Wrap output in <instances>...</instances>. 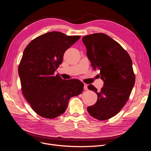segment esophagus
<instances>
[{"label":"esophagus","mask_w":151,"mask_h":151,"mask_svg":"<svg viewBox=\"0 0 151 151\" xmlns=\"http://www.w3.org/2000/svg\"><path fill=\"white\" fill-rule=\"evenodd\" d=\"M83 89H84L85 90H88V87H87V84H84Z\"/></svg>","instance_id":"34e87169"}]
</instances>
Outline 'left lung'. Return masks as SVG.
<instances>
[{"label": "left lung", "mask_w": 151, "mask_h": 151, "mask_svg": "<svg viewBox=\"0 0 151 151\" xmlns=\"http://www.w3.org/2000/svg\"><path fill=\"white\" fill-rule=\"evenodd\" d=\"M82 42L94 70H99L103 87L99 92L93 85L88 88L97 94V101L88 112L100 121L116 115L125 104L135 83L132 60L119 44L102 33L85 36Z\"/></svg>", "instance_id": "1"}]
</instances>
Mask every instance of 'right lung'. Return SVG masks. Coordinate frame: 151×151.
I'll use <instances>...</instances> for the list:
<instances>
[{
	"instance_id": "1",
	"label": "right lung",
	"mask_w": 151,
	"mask_h": 151,
	"mask_svg": "<svg viewBox=\"0 0 151 151\" xmlns=\"http://www.w3.org/2000/svg\"><path fill=\"white\" fill-rule=\"evenodd\" d=\"M80 36L50 32L33 39L24 50L18 66L22 93L39 116L53 119L66 111L72 97L82 93L83 83L78 79H63L55 71L65 51Z\"/></svg>"
}]
</instances>
